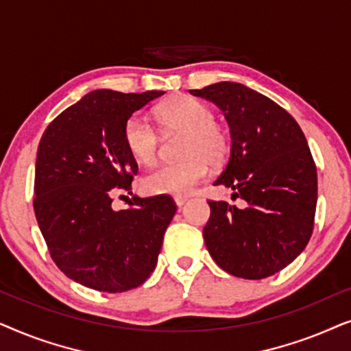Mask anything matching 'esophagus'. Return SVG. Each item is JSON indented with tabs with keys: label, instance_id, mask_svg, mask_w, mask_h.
Segmentation results:
<instances>
[{
	"label": "esophagus",
	"instance_id": "34e87169",
	"mask_svg": "<svg viewBox=\"0 0 351 351\" xmlns=\"http://www.w3.org/2000/svg\"><path fill=\"white\" fill-rule=\"evenodd\" d=\"M174 201H176L177 208H182V206H184V204L186 203V198H185V196H176Z\"/></svg>",
	"mask_w": 351,
	"mask_h": 351
}]
</instances>
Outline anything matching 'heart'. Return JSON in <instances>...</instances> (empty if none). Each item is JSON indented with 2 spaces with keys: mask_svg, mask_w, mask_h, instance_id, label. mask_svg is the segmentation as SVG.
Returning a JSON list of instances; mask_svg holds the SVG:
<instances>
[{
  "mask_svg": "<svg viewBox=\"0 0 351 351\" xmlns=\"http://www.w3.org/2000/svg\"><path fill=\"white\" fill-rule=\"evenodd\" d=\"M158 121L167 134H184L179 155L184 160L165 162L143 177V190L150 195L184 196L195 190L208 176L210 166L225 161L230 150L228 136L215 124L208 105L193 97H177L158 110ZM124 143L132 158L152 165L158 156L160 132L143 114H132L124 124Z\"/></svg>",
  "mask_w": 351,
  "mask_h": 351,
  "instance_id": "obj_1",
  "label": "heart"
}]
</instances>
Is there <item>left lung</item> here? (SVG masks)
<instances>
[{
  "label": "left lung",
  "instance_id": "8db88e82",
  "mask_svg": "<svg viewBox=\"0 0 351 351\" xmlns=\"http://www.w3.org/2000/svg\"><path fill=\"white\" fill-rule=\"evenodd\" d=\"M222 110L230 126V160L214 185L232 199L209 201L203 230L214 262L230 275L262 280L289 265L313 233L318 176L306 138L276 102L239 83L222 81L190 89Z\"/></svg>",
  "mask_w": 351,
  "mask_h": 351
}]
</instances>
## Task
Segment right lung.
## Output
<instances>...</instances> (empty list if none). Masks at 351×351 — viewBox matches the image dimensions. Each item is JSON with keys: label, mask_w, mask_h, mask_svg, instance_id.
<instances>
[{"label": "right lung", "mask_w": 351, "mask_h": 351, "mask_svg": "<svg viewBox=\"0 0 351 351\" xmlns=\"http://www.w3.org/2000/svg\"><path fill=\"white\" fill-rule=\"evenodd\" d=\"M162 90L123 94L97 89L64 110L43 134L36 153L33 208L56 265L100 292L141 286L155 270L171 196H134L113 210V195H132L138 167L124 143V124Z\"/></svg>", "instance_id": "right-lung-1"}]
</instances>
